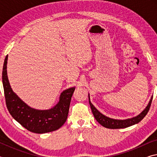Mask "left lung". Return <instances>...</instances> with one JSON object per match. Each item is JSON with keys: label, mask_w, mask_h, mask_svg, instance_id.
<instances>
[{"label": "left lung", "mask_w": 157, "mask_h": 157, "mask_svg": "<svg viewBox=\"0 0 157 157\" xmlns=\"http://www.w3.org/2000/svg\"><path fill=\"white\" fill-rule=\"evenodd\" d=\"M89 105L91 109L92 110V113L94 114L95 120H96L98 123H99L101 125L106 127V128L109 129H121V128H126L129 126L134 125V124H136L142 120L144 117L147 115L148 111L150 110L151 104H152V97L151 98V99L149 102L148 105L146 108L143 110L139 115H138L136 117L134 118L126 119V120H116V119L110 118L109 117L105 116V115L101 113L99 111H98L96 108H95L94 105H92V103L90 101L89 95Z\"/></svg>", "instance_id": "obj_1"}]
</instances>
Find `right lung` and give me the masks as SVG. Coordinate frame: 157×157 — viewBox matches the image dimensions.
Segmentation results:
<instances>
[{
	"mask_svg": "<svg viewBox=\"0 0 157 157\" xmlns=\"http://www.w3.org/2000/svg\"><path fill=\"white\" fill-rule=\"evenodd\" d=\"M7 57L8 55L5 59L2 79L5 102L10 113L26 129L36 134H44L59 129L67 119L75 87L63 91L60 95L59 102L50 109H34L26 105L13 92L7 74Z\"/></svg>",
	"mask_w": 157,
	"mask_h": 157,
	"instance_id": "add662e5",
	"label": "right lung"
}]
</instances>
